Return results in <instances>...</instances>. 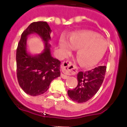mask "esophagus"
Returning a JSON list of instances; mask_svg holds the SVG:
<instances>
[{"instance_id": "1", "label": "esophagus", "mask_w": 127, "mask_h": 127, "mask_svg": "<svg viewBox=\"0 0 127 127\" xmlns=\"http://www.w3.org/2000/svg\"><path fill=\"white\" fill-rule=\"evenodd\" d=\"M62 70L64 74H61V77L62 78L64 79L68 78L69 76L67 75L74 74L77 71L76 67L71 62L69 61H65L63 62L62 65Z\"/></svg>"}]
</instances>
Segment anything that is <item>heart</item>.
<instances>
[{"instance_id":"b5f03b06","label":"heart","mask_w":127,"mask_h":127,"mask_svg":"<svg viewBox=\"0 0 127 127\" xmlns=\"http://www.w3.org/2000/svg\"><path fill=\"white\" fill-rule=\"evenodd\" d=\"M59 46L65 53L77 49V60L81 65L90 67L97 64L104 57L107 49V42L100 35L93 31L85 30L74 33L69 41L63 37Z\"/></svg>"}]
</instances>
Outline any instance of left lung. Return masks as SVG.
Returning a JSON list of instances; mask_svg holds the SVG:
<instances>
[{
	"label": "left lung",
	"mask_w": 127,
	"mask_h": 127,
	"mask_svg": "<svg viewBox=\"0 0 127 127\" xmlns=\"http://www.w3.org/2000/svg\"><path fill=\"white\" fill-rule=\"evenodd\" d=\"M105 71V66H99L92 70L79 72L77 75L78 84L74 89L68 90L69 97L78 103L88 101L97 94L101 86Z\"/></svg>",
	"instance_id": "8db88e82"
}]
</instances>
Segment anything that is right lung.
Masks as SVG:
<instances>
[{
    "label": "right lung",
    "instance_id": "1",
    "mask_svg": "<svg viewBox=\"0 0 127 127\" xmlns=\"http://www.w3.org/2000/svg\"><path fill=\"white\" fill-rule=\"evenodd\" d=\"M51 30L46 22H33L22 33L16 50V70L19 85L31 96L45 93L51 82L60 76V61L51 56L49 41ZM32 33L40 36L45 43L43 51L32 55L27 51V37Z\"/></svg>",
    "mask_w": 127,
    "mask_h": 127
}]
</instances>
